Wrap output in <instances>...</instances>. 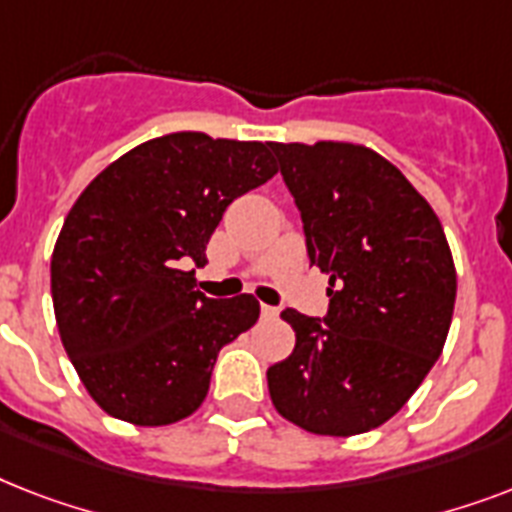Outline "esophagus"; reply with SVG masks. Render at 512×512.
I'll return each instance as SVG.
<instances>
[{"label":"esophagus","mask_w":512,"mask_h":512,"mask_svg":"<svg viewBox=\"0 0 512 512\" xmlns=\"http://www.w3.org/2000/svg\"><path fill=\"white\" fill-rule=\"evenodd\" d=\"M260 313H263L265 319H276V316H279V308H273V305H260Z\"/></svg>","instance_id":"esophagus-1"}]
</instances>
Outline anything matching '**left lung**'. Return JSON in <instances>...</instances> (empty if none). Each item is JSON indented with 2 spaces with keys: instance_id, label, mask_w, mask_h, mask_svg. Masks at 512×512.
Returning a JSON list of instances; mask_svg holds the SVG:
<instances>
[{
  "instance_id": "8db88e82",
  "label": "left lung",
  "mask_w": 512,
  "mask_h": 512,
  "mask_svg": "<svg viewBox=\"0 0 512 512\" xmlns=\"http://www.w3.org/2000/svg\"><path fill=\"white\" fill-rule=\"evenodd\" d=\"M303 217L311 265L329 276L324 319L295 308L292 356L268 369L281 417L319 436L380 428L444 350L457 273L433 207L372 148L271 143Z\"/></svg>"
}]
</instances>
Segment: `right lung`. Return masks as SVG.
<instances>
[{"label":"right lung","mask_w":512,"mask_h":512,"mask_svg":"<svg viewBox=\"0 0 512 512\" xmlns=\"http://www.w3.org/2000/svg\"><path fill=\"white\" fill-rule=\"evenodd\" d=\"M276 172L268 143L172 132L119 156L76 199L52 252V305L103 412L156 428L207 398L217 353L260 303L212 300L185 268L207 263L228 204Z\"/></svg>","instance_id":"right-lung-1"}]
</instances>
